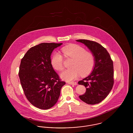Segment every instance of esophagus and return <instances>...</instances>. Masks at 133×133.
Returning a JSON list of instances; mask_svg holds the SVG:
<instances>
[{"label": "esophagus", "instance_id": "1", "mask_svg": "<svg viewBox=\"0 0 133 133\" xmlns=\"http://www.w3.org/2000/svg\"><path fill=\"white\" fill-rule=\"evenodd\" d=\"M68 83L70 85H77V83L75 82H68Z\"/></svg>", "mask_w": 133, "mask_h": 133}]
</instances>
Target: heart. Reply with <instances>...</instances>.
Returning a JSON list of instances; mask_svg holds the SVG:
<instances>
[{
  "label": "heart",
  "instance_id": "b5f03b06",
  "mask_svg": "<svg viewBox=\"0 0 133 133\" xmlns=\"http://www.w3.org/2000/svg\"><path fill=\"white\" fill-rule=\"evenodd\" d=\"M64 56L66 58L73 59L71 65L72 68L65 70L61 73V78L65 81H70L77 79L80 75L86 76L93 69L95 65L94 55L82 47L77 44H71L62 48ZM51 63L57 70L63 68V58L58 52L53 55Z\"/></svg>",
  "mask_w": 133,
  "mask_h": 133
}]
</instances>
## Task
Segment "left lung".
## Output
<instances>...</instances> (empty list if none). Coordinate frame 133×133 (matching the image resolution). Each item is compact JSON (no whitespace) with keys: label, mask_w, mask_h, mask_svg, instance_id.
<instances>
[{"label":"left lung","mask_w":133,"mask_h":133,"mask_svg":"<svg viewBox=\"0 0 133 133\" xmlns=\"http://www.w3.org/2000/svg\"><path fill=\"white\" fill-rule=\"evenodd\" d=\"M76 41L86 46L95 58V63L91 74L78 82L85 86L86 91L79 96L85 103L94 105L103 101L107 96L114 84L113 62L107 50L101 45L85 39Z\"/></svg>","instance_id":"1"}]
</instances>
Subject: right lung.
<instances>
[{
	"instance_id": "obj_1",
	"label": "right lung",
	"mask_w": 133,
	"mask_h": 133,
	"mask_svg": "<svg viewBox=\"0 0 133 133\" xmlns=\"http://www.w3.org/2000/svg\"><path fill=\"white\" fill-rule=\"evenodd\" d=\"M62 43H42L30 48L21 59L20 83L28 100L36 107L46 110L56 103L65 82L61 81L51 63L53 51Z\"/></svg>"
}]
</instances>
